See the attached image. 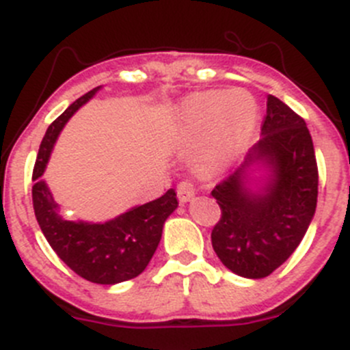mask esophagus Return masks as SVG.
I'll return each mask as SVG.
<instances>
[{
	"mask_svg": "<svg viewBox=\"0 0 350 350\" xmlns=\"http://www.w3.org/2000/svg\"><path fill=\"white\" fill-rule=\"evenodd\" d=\"M195 196V186H193V183L189 181H181L178 185V198L181 203H186V201H189L191 198Z\"/></svg>",
	"mask_w": 350,
	"mask_h": 350,
	"instance_id": "34e87169",
	"label": "esophagus"
}]
</instances>
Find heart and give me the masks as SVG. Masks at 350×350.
<instances>
[{
  "label": "heart",
  "instance_id": "obj_1",
  "mask_svg": "<svg viewBox=\"0 0 350 350\" xmlns=\"http://www.w3.org/2000/svg\"><path fill=\"white\" fill-rule=\"evenodd\" d=\"M256 100L247 91H204L189 96L178 111V133L198 144L196 162L204 171H220L243 152L257 123Z\"/></svg>",
  "mask_w": 350,
  "mask_h": 350
}]
</instances>
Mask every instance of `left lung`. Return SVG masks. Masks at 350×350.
<instances>
[{
  "mask_svg": "<svg viewBox=\"0 0 350 350\" xmlns=\"http://www.w3.org/2000/svg\"><path fill=\"white\" fill-rule=\"evenodd\" d=\"M262 139L245 162L215 186L211 196L221 210L211 230V245L225 267L239 276H269L295 252L315 215L319 167L305 120L276 96H267ZM270 169L262 193L245 186L246 169Z\"/></svg>",
  "mask_w": 350,
  "mask_h": 350,
  "instance_id": "8db88e82",
  "label": "left lung"
}]
</instances>
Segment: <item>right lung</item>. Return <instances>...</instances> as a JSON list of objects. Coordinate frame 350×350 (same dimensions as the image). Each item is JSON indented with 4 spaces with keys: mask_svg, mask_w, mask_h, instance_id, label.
Wrapping results in <instances>:
<instances>
[{
    "mask_svg": "<svg viewBox=\"0 0 350 350\" xmlns=\"http://www.w3.org/2000/svg\"><path fill=\"white\" fill-rule=\"evenodd\" d=\"M98 90L100 86L74 101L47 129L33 165L31 200L45 239L67 266L91 283L116 284L133 280L146 269L161 242L164 221L178 208V200L174 189H169L157 200L132 208L105 224L69 221L62 217L40 176L67 120Z\"/></svg>",
    "mask_w": 350,
    "mask_h": 350,
    "instance_id": "1",
    "label": "right lung"
}]
</instances>
